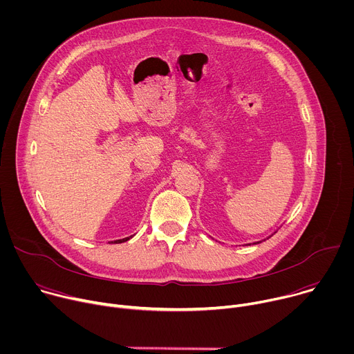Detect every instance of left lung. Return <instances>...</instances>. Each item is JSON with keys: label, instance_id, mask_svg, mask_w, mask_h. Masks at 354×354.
I'll use <instances>...</instances> for the list:
<instances>
[{"label": "left lung", "instance_id": "obj_1", "mask_svg": "<svg viewBox=\"0 0 354 354\" xmlns=\"http://www.w3.org/2000/svg\"><path fill=\"white\" fill-rule=\"evenodd\" d=\"M269 238H270V236H269ZM261 242H262V241H261ZM255 243H259V242H255Z\"/></svg>", "mask_w": 354, "mask_h": 354}]
</instances>
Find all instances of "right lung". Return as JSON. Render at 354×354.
<instances>
[{"label":"right lung","instance_id":"obj_1","mask_svg":"<svg viewBox=\"0 0 354 354\" xmlns=\"http://www.w3.org/2000/svg\"><path fill=\"white\" fill-rule=\"evenodd\" d=\"M131 236H133V235H130V236H126V238H122V239H116V241H112V243H122V242H126V241H129Z\"/></svg>","mask_w":354,"mask_h":354}]
</instances>
